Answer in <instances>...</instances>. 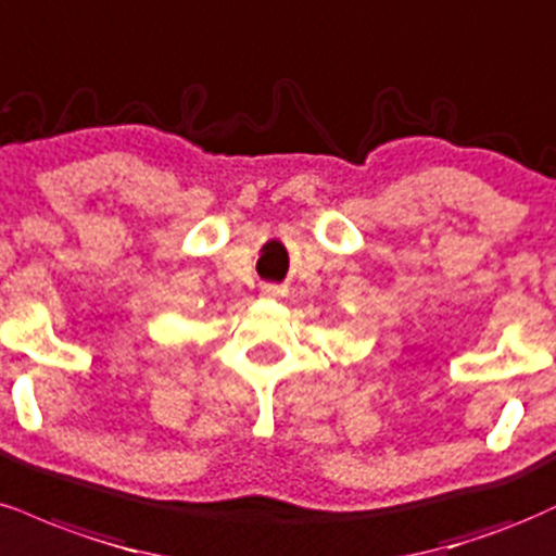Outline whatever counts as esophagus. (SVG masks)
Instances as JSON below:
<instances>
[{"mask_svg": "<svg viewBox=\"0 0 556 556\" xmlns=\"http://www.w3.org/2000/svg\"><path fill=\"white\" fill-rule=\"evenodd\" d=\"M263 296L265 299H278V296H283V289H280V286H276V283H263Z\"/></svg>", "mask_w": 556, "mask_h": 556, "instance_id": "esophagus-1", "label": "esophagus"}]
</instances>
